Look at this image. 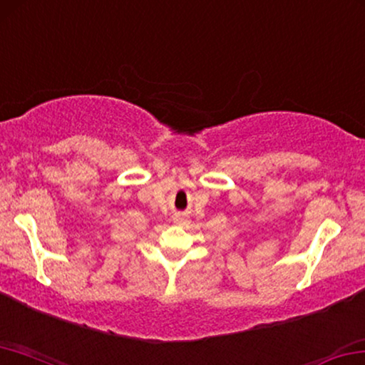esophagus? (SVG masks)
Listing matches in <instances>:
<instances>
[{
	"mask_svg": "<svg viewBox=\"0 0 365 365\" xmlns=\"http://www.w3.org/2000/svg\"><path fill=\"white\" fill-rule=\"evenodd\" d=\"M186 220H187V217L184 215V214H178V215L175 217V222H176V223H184Z\"/></svg>",
	"mask_w": 365,
	"mask_h": 365,
	"instance_id": "1",
	"label": "esophagus"
}]
</instances>
